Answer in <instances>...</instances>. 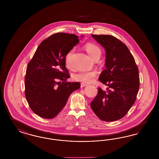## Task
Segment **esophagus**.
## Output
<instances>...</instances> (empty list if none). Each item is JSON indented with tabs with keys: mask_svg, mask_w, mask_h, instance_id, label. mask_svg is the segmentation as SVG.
Returning a JSON list of instances; mask_svg holds the SVG:
<instances>
[{
	"mask_svg": "<svg viewBox=\"0 0 159 159\" xmlns=\"http://www.w3.org/2000/svg\"><path fill=\"white\" fill-rule=\"evenodd\" d=\"M87 86V84H85V83H81V84H80V87H81V88H83V87H84V86Z\"/></svg>",
	"mask_w": 159,
	"mask_h": 159,
	"instance_id": "esophagus-1",
	"label": "esophagus"
}]
</instances>
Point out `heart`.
<instances>
[{
  "instance_id": "1",
  "label": "heart",
  "mask_w": 159,
  "mask_h": 159,
  "mask_svg": "<svg viewBox=\"0 0 159 159\" xmlns=\"http://www.w3.org/2000/svg\"><path fill=\"white\" fill-rule=\"evenodd\" d=\"M84 49L88 53L89 56L93 60L97 57H100L101 50L97 45L88 43L84 45ZM73 52V50H70L66 56V63L67 66H69V60L70 57ZM97 75V71L95 70L92 71H83L75 74L73 76V79L76 82H82L83 83H90L93 82L95 79Z\"/></svg>"
}]
</instances>
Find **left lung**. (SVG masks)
<instances>
[{
    "mask_svg": "<svg viewBox=\"0 0 159 159\" xmlns=\"http://www.w3.org/2000/svg\"><path fill=\"white\" fill-rule=\"evenodd\" d=\"M92 36L106 51V69L99 80L108 88L107 91L98 89L90 107L102 121H116L127 114L136 100L140 87L139 69L126 45L120 39L110 35Z\"/></svg>",
    "mask_w": 159,
    "mask_h": 159,
    "instance_id": "left-lung-1",
    "label": "left lung"
}]
</instances>
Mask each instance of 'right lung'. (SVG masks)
Returning <instances> with one entry per match:
<instances>
[{
    "instance_id": "obj_1",
    "label": "right lung",
    "mask_w": 159,
    "mask_h": 159,
    "mask_svg": "<svg viewBox=\"0 0 159 159\" xmlns=\"http://www.w3.org/2000/svg\"><path fill=\"white\" fill-rule=\"evenodd\" d=\"M79 42L75 34L58 32L41 42L28 64L25 95L32 111L41 118L51 119L60 113L71 93L80 87L68 82L67 54Z\"/></svg>"
}]
</instances>
